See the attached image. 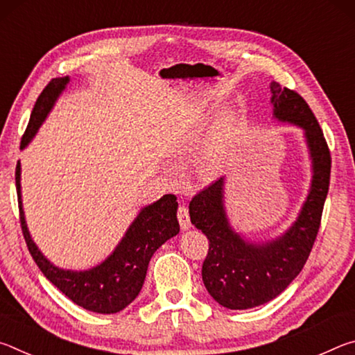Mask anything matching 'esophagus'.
I'll use <instances>...</instances> for the list:
<instances>
[{
    "instance_id": "esophagus-1",
    "label": "esophagus",
    "mask_w": 355,
    "mask_h": 355,
    "mask_svg": "<svg viewBox=\"0 0 355 355\" xmlns=\"http://www.w3.org/2000/svg\"><path fill=\"white\" fill-rule=\"evenodd\" d=\"M177 216H178L180 227H182L183 230H188V228H191V219H189L188 208H186V207H180L178 211H177Z\"/></svg>"
}]
</instances>
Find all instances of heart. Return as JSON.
Wrapping results in <instances>:
<instances>
[{
  "label": "heart",
  "mask_w": 355,
  "mask_h": 355,
  "mask_svg": "<svg viewBox=\"0 0 355 355\" xmlns=\"http://www.w3.org/2000/svg\"><path fill=\"white\" fill-rule=\"evenodd\" d=\"M227 152V142L224 137H218L211 146L208 147V150L205 152V156H203V163H202V169L213 173L220 167L222 159H224V155Z\"/></svg>",
  "instance_id": "heart-1"
}]
</instances>
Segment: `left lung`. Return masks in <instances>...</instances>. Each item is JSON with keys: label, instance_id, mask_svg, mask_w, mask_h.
<instances>
[{"label": "left lung", "instance_id": "8db88e82", "mask_svg": "<svg viewBox=\"0 0 355 355\" xmlns=\"http://www.w3.org/2000/svg\"><path fill=\"white\" fill-rule=\"evenodd\" d=\"M274 117L304 130L311 158V186L297 219L284 235L249 243L230 227L224 207V178L189 202L191 222L205 233L209 249L202 279L216 302L230 310L254 309L285 290L302 271L321 225L330 182V152L310 106L296 91L271 83Z\"/></svg>", "mask_w": 355, "mask_h": 355}]
</instances>
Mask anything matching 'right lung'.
<instances>
[{
    "label": "right lung",
    "instance_id": "add662e5",
    "mask_svg": "<svg viewBox=\"0 0 355 355\" xmlns=\"http://www.w3.org/2000/svg\"><path fill=\"white\" fill-rule=\"evenodd\" d=\"M69 81V76L55 78L42 91L34 105L25 135L21 137L20 148H25L31 142ZM20 171L19 161L15 169V184L17 194H19L21 232L29 254L45 277L76 305L95 313H117L133 302L146 280L150 258L156 249H159L167 239L175 236L180 232L177 197L166 194L152 205L142 208L125 233L122 241L103 263L87 271H65L48 261L29 235L25 213L21 208Z\"/></svg>",
    "mask_w": 355,
    "mask_h": 355
}]
</instances>
